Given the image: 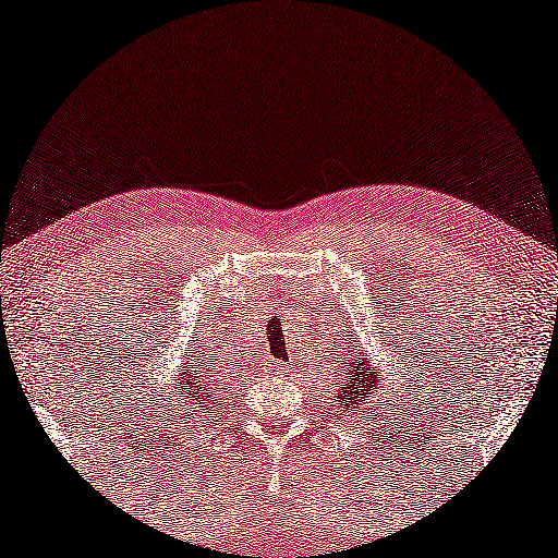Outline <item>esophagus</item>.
Returning a JSON list of instances; mask_svg holds the SVG:
<instances>
[{"instance_id": "esophagus-1", "label": "esophagus", "mask_w": 558, "mask_h": 558, "mask_svg": "<svg viewBox=\"0 0 558 558\" xmlns=\"http://www.w3.org/2000/svg\"><path fill=\"white\" fill-rule=\"evenodd\" d=\"M284 367H287L284 363H274V365H271L274 373H284Z\"/></svg>"}]
</instances>
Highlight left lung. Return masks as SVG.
Wrapping results in <instances>:
<instances>
[{
  "label": "left lung",
  "instance_id": "1",
  "mask_svg": "<svg viewBox=\"0 0 558 558\" xmlns=\"http://www.w3.org/2000/svg\"><path fill=\"white\" fill-rule=\"evenodd\" d=\"M360 345L355 343L350 348V357L340 360V375H338V395L336 402H340V412H348L345 416L357 414L360 404H367V399H375L379 375L375 365L379 360H369L367 350L357 353Z\"/></svg>",
  "mask_w": 558,
  "mask_h": 558
}]
</instances>
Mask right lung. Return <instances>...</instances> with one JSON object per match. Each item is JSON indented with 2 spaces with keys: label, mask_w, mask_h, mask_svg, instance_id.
Here are the masks:
<instances>
[{
  "label": "right lung",
  "mask_w": 558,
  "mask_h": 558,
  "mask_svg": "<svg viewBox=\"0 0 558 558\" xmlns=\"http://www.w3.org/2000/svg\"><path fill=\"white\" fill-rule=\"evenodd\" d=\"M181 389L183 407H189L191 412H198L201 416H208L218 407V387L213 385V369H208L205 363H183V373L175 377V387Z\"/></svg>",
  "instance_id": "1"
}]
</instances>
